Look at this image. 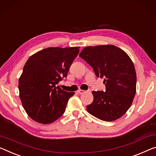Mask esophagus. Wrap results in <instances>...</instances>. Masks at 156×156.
Here are the masks:
<instances>
[{
	"mask_svg": "<svg viewBox=\"0 0 156 156\" xmlns=\"http://www.w3.org/2000/svg\"><path fill=\"white\" fill-rule=\"evenodd\" d=\"M86 90H81V89H80V90H77V93H79V94H83V93H86Z\"/></svg>",
	"mask_w": 156,
	"mask_h": 156,
	"instance_id": "1",
	"label": "esophagus"
}]
</instances>
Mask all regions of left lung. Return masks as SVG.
Returning <instances> with one entry per match:
<instances>
[{
    "mask_svg": "<svg viewBox=\"0 0 156 156\" xmlns=\"http://www.w3.org/2000/svg\"><path fill=\"white\" fill-rule=\"evenodd\" d=\"M80 56L92 67L98 77H104L105 91H93V101L86 107L89 114L112 121L126 114L136 93V76L128 55L114 45L86 47Z\"/></svg>",
    "mask_w": 156,
    "mask_h": 156,
    "instance_id": "left-lung-1",
    "label": "left lung"
}]
</instances>
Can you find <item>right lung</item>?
Masks as SVG:
<instances>
[{
    "mask_svg": "<svg viewBox=\"0 0 156 156\" xmlns=\"http://www.w3.org/2000/svg\"><path fill=\"white\" fill-rule=\"evenodd\" d=\"M80 47H49L32 55L26 61L19 80L21 103L30 118L49 124L64 114L75 92L56 86L66 77Z\"/></svg>",
    "mask_w": 156,
    "mask_h": 156,
    "instance_id": "add662e5",
    "label": "right lung"
}]
</instances>
